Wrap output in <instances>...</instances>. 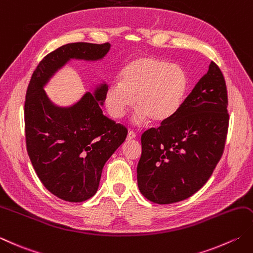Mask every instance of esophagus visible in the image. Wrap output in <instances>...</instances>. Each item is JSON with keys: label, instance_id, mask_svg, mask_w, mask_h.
Masks as SVG:
<instances>
[{"label": "esophagus", "instance_id": "obj_1", "mask_svg": "<svg viewBox=\"0 0 253 253\" xmlns=\"http://www.w3.org/2000/svg\"><path fill=\"white\" fill-rule=\"evenodd\" d=\"M136 138V133L133 132L132 130H129L128 131V133H127V140H132V139H135Z\"/></svg>", "mask_w": 253, "mask_h": 253}]
</instances>
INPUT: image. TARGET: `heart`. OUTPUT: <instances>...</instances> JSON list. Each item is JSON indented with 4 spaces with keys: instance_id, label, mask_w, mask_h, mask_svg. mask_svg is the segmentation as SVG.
I'll use <instances>...</instances> for the list:
<instances>
[{
    "instance_id": "b5f03b06",
    "label": "heart",
    "mask_w": 253,
    "mask_h": 253,
    "mask_svg": "<svg viewBox=\"0 0 253 253\" xmlns=\"http://www.w3.org/2000/svg\"><path fill=\"white\" fill-rule=\"evenodd\" d=\"M187 78L183 69L153 57H139L126 64L121 82H112L105 91L108 114L121 120L132 107V122L143 125L151 120L163 123L174 115L184 98Z\"/></svg>"
}]
</instances>
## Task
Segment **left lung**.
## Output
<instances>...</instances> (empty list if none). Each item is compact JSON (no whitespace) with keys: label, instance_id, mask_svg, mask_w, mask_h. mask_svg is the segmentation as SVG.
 Masks as SVG:
<instances>
[{"label":"left lung","instance_id":"1","mask_svg":"<svg viewBox=\"0 0 253 253\" xmlns=\"http://www.w3.org/2000/svg\"><path fill=\"white\" fill-rule=\"evenodd\" d=\"M224 76L211 62L170 120L141 136L137 182L157 204L192 196L209 181L224 151L229 115Z\"/></svg>","mask_w":253,"mask_h":253}]
</instances>
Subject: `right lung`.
Returning <instances> with one entry per match:
<instances>
[{
	"label": "right lung",
	"mask_w": 253,
	"mask_h": 253,
	"mask_svg": "<svg viewBox=\"0 0 253 253\" xmlns=\"http://www.w3.org/2000/svg\"><path fill=\"white\" fill-rule=\"evenodd\" d=\"M110 49L108 42L64 44L39 62L28 84L24 114L29 159L44 187L63 201L94 196L104 165L125 141L127 129L103 114L105 82L70 106L56 105L44 86L72 59L98 61Z\"/></svg>",
	"instance_id": "right-lung-1"
}]
</instances>
